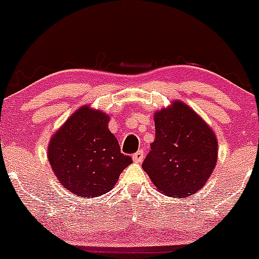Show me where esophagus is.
<instances>
[{"label": "esophagus", "instance_id": "1", "mask_svg": "<svg viewBox=\"0 0 259 259\" xmlns=\"http://www.w3.org/2000/svg\"><path fill=\"white\" fill-rule=\"evenodd\" d=\"M144 157H145V152L142 150H139L138 152H135L133 154V160L135 163H141L142 160H144Z\"/></svg>", "mask_w": 259, "mask_h": 259}]
</instances>
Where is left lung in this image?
<instances>
[{"label":"left lung","mask_w":259,"mask_h":259,"mask_svg":"<svg viewBox=\"0 0 259 259\" xmlns=\"http://www.w3.org/2000/svg\"><path fill=\"white\" fill-rule=\"evenodd\" d=\"M156 138L142 163L158 191L180 197L196 194L215 167L214 133L180 101L154 114Z\"/></svg>","instance_id":"left-lung-1"}]
</instances>
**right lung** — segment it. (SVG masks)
I'll return each instance as SVG.
<instances>
[{
  "mask_svg": "<svg viewBox=\"0 0 259 259\" xmlns=\"http://www.w3.org/2000/svg\"><path fill=\"white\" fill-rule=\"evenodd\" d=\"M106 113L84 106L52 136L49 160L65 189L81 197H96L117 184L121 171L133 162L120 152L108 129Z\"/></svg>",
  "mask_w": 259,
  "mask_h": 259,
  "instance_id": "obj_1",
  "label": "right lung"
}]
</instances>
